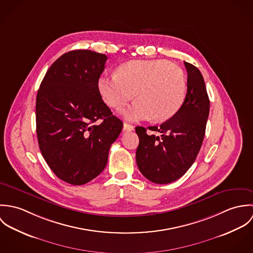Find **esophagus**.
<instances>
[{"mask_svg": "<svg viewBox=\"0 0 253 253\" xmlns=\"http://www.w3.org/2000/svg\"><path fill=\"white\" fill-rule=\"evenodd\" d=\"M124 129L127 130V131H131V130L134 129V126L129 125V124H127V123H124Z\"/></svg>", "mask_w": 253, "mask_h": 253, "instance_id": "34e87169", "label": "esophagus"}]
</instances>
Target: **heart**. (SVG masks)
<instances>
[{"label": "heart", "mask_w": 253, "mask_h": 253, "mask_svg": "<svg viewBox=\"0 0 253 253\" xmlns=\"http://www.w3.org/2000/svg\"><path fill=\"white\" fill-rule=\"evenodd\" d=\"M98 90L109 107L121 108L133 94L136 100L123 115L130 121L164 122L180 109L187 83L179 67L165 60H132L122 64L115 76H101Z\"/></svg>", "instance_id": "obj_1"}]
</instances>
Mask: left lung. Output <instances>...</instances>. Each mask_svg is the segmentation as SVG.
<instances>
[{
    "mask_svg": "<svg viewBox=\"0 0 253 253\" xmlns=\"http://www.w3.org/2000/svg\"><path fill=\"white\" fill-rule=\"evenodd\" d=\"M187 70V93L180 109L161 126H148L160 133L148 135L146 128L136 126L139 137L136 163L148 180L168 184L179 179L194 164L203 144L210 99L204 77L191 63L184 62Z\"/></svg>",
    "mask_w": 253,
    "mask_h": 253,
    "instance_id": "left-lung-1",
    "label": "left lung"
}]
</instances>
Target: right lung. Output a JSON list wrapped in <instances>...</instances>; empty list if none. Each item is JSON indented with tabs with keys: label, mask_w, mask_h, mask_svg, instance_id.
<instances>
[{
	"label": "right lung",
	"mask_w": 253,
	"mask_h": 253,
	"mask_svg": "<svg viewBox=\"0 0 253 253\" xmlns=\"http://www.w3.org/2000/svg\"><path fill=\"white\" fill-rule=\"evenodd\" d=\"M106 60L105 54L87 49L66 52L49 67L38 90L40 150L54 174L71 185H84L103 171L110 147L123 129L98 90Z\"/></svg>",
	"instance_id": "add662e5"
}]
</instances>
